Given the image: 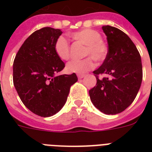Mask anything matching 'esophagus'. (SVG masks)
<instances>
[{"mask_svg":"<svg viewBox=\"0 0 152 152\" xmlns=\"http://www.w3.org/2000/svg\"><path fill=\"white\" fill-rule=\"evenodd\" d=\"M77 76H78L79 79H83L84 76H85V75H83V74H78L77 75Z\"/></svg>","mask_w":152,"mask_h":152,"instance_id":"obj_1","label":"esophagus"}]
</instances>
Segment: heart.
<instances>
[{
    "label": "heart",
    "instance_id": "heart-1",
    "mask_svg": "<svg viewBox=\"0 0 152 152\" xmlns=\"http://www.w3.org/2000/svg\"><path fill=\"white\" fill-rule=\"evenodd\" d=\"M72 39L85 46L83 56H90L83 60H74L67 64L68 72L72 73H85L95 66L92 58L96 61H102L106 57L108 47L102 39L99 32L92 29H83L74 32L71 34ZM54 50L56 54L61 60L70 58V46L69 42L64 37H60L55 42ZM92 57V58L91 57Z\"/></svg>",
    "mask_w": 152,
    "mask_h": 152
}]
</instances>
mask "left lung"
Returning a JSON list of instances; mask_svg holds the SVG:
<instances>
[{
    "label": "left lung",
    "mask_w": 152,
    "mask_h": 152,
    "mask_svg": "<svg viewBox=\"0 0 152 152\" xmlns=\"http://www.w3.org/2000/svg\"><path fill=\"white\" fill-rule=\"evenodd\" d=\"M108 53L103 63L93 72L96 86L89 91L93 105L105 114H117L132 104L143 78L141 57L130 38L118 28L103 26ZM99 74L106 77L99 79Z\"/></svg>",
    "instance_id": "left-lung-1"
}]
</instances>
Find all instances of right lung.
<instances>
[{"label": "right lung", "instance_id": "add662e5", "mask_svg": "<svg viewBox=\"0 0 152 152\" xmlns=\"http://www.w3.org/2000/svg\"><path fill=\"white\" fill-rule=\"evenodd\" d=\"M60 29L43 27L23 43L13 62V83L20 99L32 113L50 117L66 102L70 88L78 80L75 73L56 76L64 63L54 50Z\"/></svg>", "mask_w": 152, "mask_h": 152}]
</instances>
